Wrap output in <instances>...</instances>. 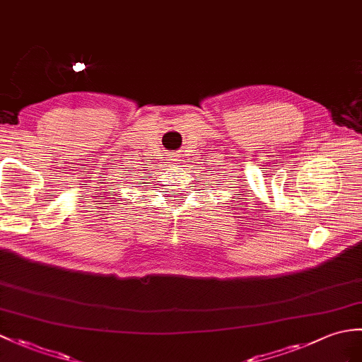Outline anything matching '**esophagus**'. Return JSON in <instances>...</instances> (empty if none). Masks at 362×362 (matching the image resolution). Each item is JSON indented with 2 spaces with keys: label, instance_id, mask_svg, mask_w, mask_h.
Instances as JSON below:
<instances>
[{
  "label": "esophagus",
  "instance_id": "obj_1",
  "mask_svg": "<svg viewBox=\"0 0 362 362\" xmlns=\"http://www.w3.org/2000/svg\"><path fill=\"white\" fill-rule=\"evenodd\" d=\"M174 160H175V158H174Z\"/></svg>",
  "mask_w": 362,
  "mask_h": 362
}]
</instances>
